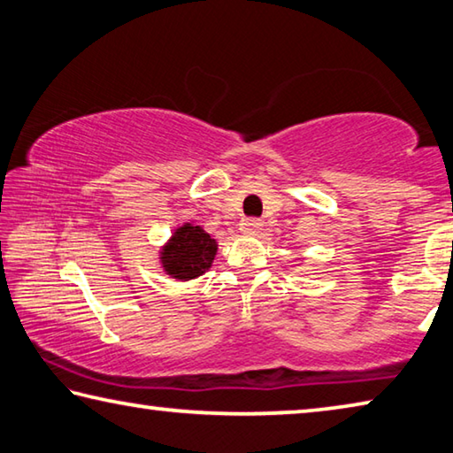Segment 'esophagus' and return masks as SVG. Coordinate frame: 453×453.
Returning <instances> with one entry per match:
<instances>
[{"mask_svg":"<svg viewBox=\"0 0 453 453\" xmlns=\"http://www.w3.org/2000/svg\"><path fill=\"white\" fill-rule=\"evenodd\" d=\"M261 227H263V221L257 218H248L242 221V232L245 234H257Z\"/></svg>","mask_w":453,"mask_h":453,"instance_id":"1","label":"esophagus"}]
</instances>
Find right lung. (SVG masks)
I'll return each mask as SVG.
<instances>
[{"mask_svg": "<svg viewBox=\"0 0 453 453\" xmlns=\"http://www.w3.org/2000/svg\"><path fill=\"white\" fill-rule=\"evenodd\" d=\"M216 251V240H211L200 226L186 224L176 229L166 248L162 250V265L168 275L188 281L210 269Z\"/></svg>", "mask_w": 453, "mask_h": 453, "instance_id": "right-lung-1", "label": "right lung"}]
</instances>
